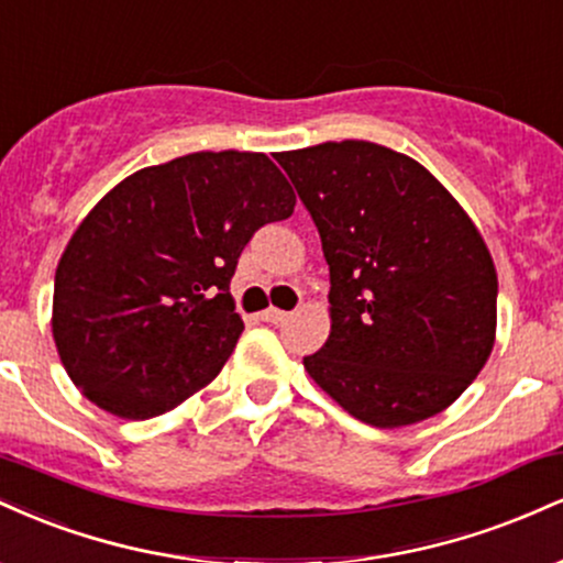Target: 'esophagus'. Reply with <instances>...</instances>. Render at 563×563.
<instances>
[{"label":"esophagus","mask_w":563,"mask_h":563,"mask_svg":"<svg viewBox=\"0 0 563 563\" xmlns=\"http://www.w3.org/2000/svg\"><path fill=\"white\" fill-rule=\"evenodd\" d=\"M288 318H290L288 312H283V309H275V307L264 309V312H262V320L273 322V325H280V322H286Z\"/></svg>","instance_id":"34e87169"}]
</instances>
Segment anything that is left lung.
I'll use <instances>...</instances> for the list:
<instances>
[{
  "label": "left lung",
  "mask_w": 563,
  "mask_h": 563,
  "mask_svg": "<svg viewBox=\"0 0 563 563\" xmlns=\"http://www.w3.org/2000/svg\"><path fill=\"white\" fill-rule=\"evenodd\" d=\"M331 267V335L303 367L357 421L437 416L495 344L487 243L418 161L365 140L280 153Z\"/></svg>",
  "instance_id": "8db88e82"
}]
</instances>
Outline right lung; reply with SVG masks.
<instances>
[{"label":"right lung","mask_w":563,"mask_h":563,"mask_svg":"<svg viewBox=\"0 0 563 563\" xmlns=\"http://www.w3.org/2000/svg\"><path fill=\"white\" fill-rule=\"evenodd\" d=\"M294 206L273 161L241 151L147 166L102 196L55 273V346L84 397L145 421L211 384L243 333L238 256Z\"/></svg>","instance_id":"right-lung-1"}]
</instances>
